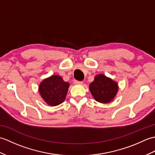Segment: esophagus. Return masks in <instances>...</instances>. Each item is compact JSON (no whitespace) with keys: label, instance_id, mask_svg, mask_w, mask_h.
Wrapping results in <instances>:
<instances>
[{"label":"esophagus","instance_id":"esophagus-1","mask_svg":"<svg viewBox=\"0 0 155 155\" xmlns=\"http://www.w3.org/2000/svg\"><path fill=\"white\" fill-rule=\"evenodd\" d=\"M74 83L75 84H83V81H74Z\"/></svg>","mask_w":155,"mask_h":155}]
</instances>
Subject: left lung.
Wrapping results in <instances>:
<instances>
[{
    "label": "left lung",
    "mask_w": 155,
    "mask_h": 155,
    "mask_svg": "<svg viewBox=\"0 0 155 155\" xmlns=\"http://www.w3.org/2000/svg\"><path fill=\"white\" fill-rule=\"evenodd\" d=\"M94 99L101 103H108L113 99L118 91V84L103 74H98L90 86Z\"/></svg>",
    "instance_id": "1"
}]
</instances>
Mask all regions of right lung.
<instances>
[{
	"label": "right lung",
	"mask_w": 155,
	"mask_h": 155,
	"mask_svg": "<svg viewBox=\"0 0 155 155\" xmlns=\"http://www.w3.org/2000/svg\"><path fill=\"white\" fill-rule=\"evenodd\" d=\"M69 83L64 82L58 75L46 78L39 86V93L48 105L57 106L61 104L67 96Z\"/></svg>",
	"instance_id": "1"
}]
</instances>
